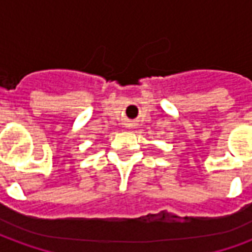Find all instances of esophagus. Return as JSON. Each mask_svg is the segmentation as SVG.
Listing matches in <instances>:
<instances>
[{"instance_id": "1", "label": "esophagus", "mask_w": 252, "mask_h": 252, "mask_svg": "<svg viewBox=\"0 0 252 252\" xmlns=\"http://www.w3.org/2000/svg\"><path fill=\"white\" fill-rule=\"evenodd\" d=\"M129 126H131V124H129Z\"/></svg>"}]
</instances>
